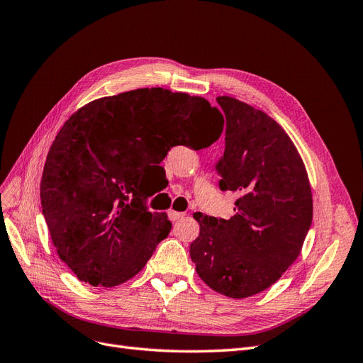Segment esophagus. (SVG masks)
I'll list each match as a JSON object with an SVG mask.
<instances>
[{
  "instance_id": "34e87169",
  "label": "esophagus",
  "mask_w": 363,
  "mask_h": 363,
  "mask_svg": "<svg viewBox=\"0 0 363 363\" xmlns=\"http://www.w3.org/2000/svg\"><path fill=\"white\" fill-rule=\"evenodd\" d=\"M168 218L174 223V221H179V219L184 218V213L183 212H177V211H169L168 212Z\"/></svg>"
}]
</instances>
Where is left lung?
<instances>
[{"instance_id":"obj_1","label":"left lung","mask_w":363,"mask_h":363,"mask_svg":"<svg viewBox=\"0 0 363 363\" xmlns=\"http://www.w3.org/2000/svg\"><path fill=\"white\" fill-rule=\"evenodd\" d=\"M216 101L227 121L219 188L239 199L230 219L194 215L200 235L189 252L208 288L247 298L268 289L300 256L312 224V191L298 151L276 121L232 96Z\"/></svg>"}]
</instances>
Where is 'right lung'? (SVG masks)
Returning a JSON list of instances; mask_svg holds the SVG:
<instances>
[{
  "label": "right lung",
  "mask_w": 363,
  "mask_h": 363,
  "mask_svg": "<svg viewBox=\"0 0 363 363\" xmlns=\"http://www.w3.org/2000/svg\"><path fill=\"white\" fill-rule=\"evenodd\" d=\"M211 116L222 125L202 130ZM223 115L201 96L145 87L79 108L54 139L40 182L42 213L59 257L79 280L112 288L135 277L171 232L144 204V175L171 147L212 145Z\"/></svg>",
  "instance_id": "right-lung-1"
}]
</instances>
